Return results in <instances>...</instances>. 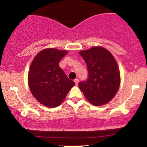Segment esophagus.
I'll return each mask as SVG.
<instances>
[{
    "mask_svg": "<svg viewBox=\"0 0 147 147\" xmlns=\"http://www.w3.org/2000/svg\"><path fill=\"white\" fill-rule=\"evenodd\" d=\"M74 82H75L76 85H78V84L79 83V80H78V79H75V80H74Z\"/></svg>",
    "mask_w": 147,
    "mask_h": 147,
    "instance_id": "34e87169",
    "label": "esophagus"
}]
</instances>
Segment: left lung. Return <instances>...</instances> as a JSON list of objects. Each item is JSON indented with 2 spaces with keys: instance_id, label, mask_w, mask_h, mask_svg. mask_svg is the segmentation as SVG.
Listing matches in <instances>:
<instances>
[{
  "instance_id": "8db88e82",
  "label": "left lung",
  "mask_w": 147,
  "mask_h": 147,
  "mask_svg": "<svg viewBox=\"0 0 147 147\" xmlns=\"http://www.w3.org/2000/svg\"><path fill=\"white\" fill-rule=\"evenodd\" d=\"M88 66L87 80L78 86L86 99L94 106L109 102L120 87L119 68L111 53L102 47L80 51Z\"/></svg>"
}]
</instances>
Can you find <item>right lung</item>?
Segmentation results:
<instances>
[{"label":"right lung","mask_w":147,"mask_h":147,"mask_svg":"<svg viewBox=\"0 0 147 147\" xmlns=\"http://www.w3.org/2000/svg\"><path fill=\"white\" fill-rule=\"evenodd\" d=\"M67 53L65 50L54 48L43 49L35 56L30 66V90L36 100L47 107L59 106L75 85L59 66L60 60Z\"/></svg>","instance_id":"1"}]
</instances>
